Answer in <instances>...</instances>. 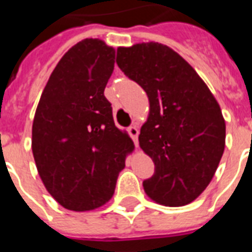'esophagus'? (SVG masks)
<instances>
[{
    "instance_id": "1",
    "label": "esophagus",
    "mask_w": 252,
    "mask_h": 252,
    "mask_svg": "<svg viewBox=\"0 0 252 252\" xmlns=\"http://www.w3.org/2000/svg\"><path fill=\"white\" fill-rule=\"evenodd\" d=\"M128 133H129V136L132 137V140H133L134 145L137 146L138 145V128L136 126H130L129 128H128Z\"/></svg>"
}]
</instances>
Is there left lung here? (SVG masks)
<instances>
[{
  "mask_svg": "<svg viewBox=\"0 0 252 252\" xmlns=\"http://www.w3.org/2000/svg\"><path fill=\"white\" fill-rule=\"evenodd\" d=\"M116 64L149 98L138 136L154 162L153 176L142 183L146 195L166 207L191 203L211 183L225 149L219 103L195 69L163 44L119 48Z\"/></svg>",
  "mask_w": 252,
  "mask_h": 252,
  "instance_id": "1",
  "label": "left lung"
}]
</instances>
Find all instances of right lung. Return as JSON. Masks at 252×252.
Returning a JSON list of instances; mask_svg holds the SVG:
<instances>
[{"mask_svg": "<svg viewBox=\"0 0 252 252\" xmlns=\"http://www.w3.org/2000/svg\"><path fill=\"white\" fill-rule=\"evenodd\" d=\"M115 49L85 39L65 53L49 77L32 124V153L47 191L76 212L108 201L126 156L133 149L115 126L104 89Z\"/></svg>", "mask_w": 252, "mask_h": 252, "instance_id": "add662e5", "label": "right lung"}]
</instances>
